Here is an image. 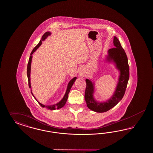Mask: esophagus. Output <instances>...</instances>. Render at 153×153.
Returning a JSON list of instances; mask_svg holds the SVG:
<instances>
[{
    "label": "esophagus",
    "instance_id": "34e87169",
    "mask_svg": "<svg viewBox=\"0 0 153 153\" xmlns=\"http://www.w3.org/2000/svg\"><path fill=\"white\" fill-rule=\"evenodd\" d=\"M79 76H81V77H84L85 76V73L83 72V71H81L79 73Z\"/></svg>",
    "mask_w": 153,
    "mask_h": 153
}]
</instances>
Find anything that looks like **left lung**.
<instances>
[{"label":"left lung","instance_id":"obj_1","mask_svg":"<svg viewBox=\"0 0 153 153\" xmlns=\"http://www.w3.org/2000/svg\"><path fill=\"white\" fill-rule=\"evenodd\" d=\"M113 44L114 48L108 50L107 56L108 62H113L116 68L120 71V75L116 90L111 97L105 102H99L94 98V83L88 79H86V88L85 93V99L87 106L93 111L103 113L110 110L120 102L123 97L130 77V68L127 56L125 51L120 45L119 40L114 36Z\"/></svg>","mask_w":153,"mask_h":153}]
</instances>
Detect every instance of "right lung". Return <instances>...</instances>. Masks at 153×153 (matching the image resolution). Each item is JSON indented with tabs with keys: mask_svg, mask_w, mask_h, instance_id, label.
I'll list each match as a JSON object with an SVG mask.
<instances>
[{
	"mask_svg": "<svg viewBox=\"0 0 153 153\" xmlns=\"http://www.w3.org/2000/svg\"><path fill=\"white\" fill-rule=\"evenodd\" d=\"M51 32H46L42 36V40L40 41L39 43L37 44L36 46H35L33 49V51H31V54H30V58H29V59H28V62L27 65V75L28 81V86L29 88H31V82H30V72H31V61H32V58H33V54L37 50V49L39 48V47L40 46L42 45V42L45 40V39H46V37H48V36L51 35ZM77 79V77H74V79H72L69 83L68 84V86H67V90H66V92L65 93V96L64 97H63V99L60 100V102H58L57 104H54V105H45L44 104H42V103H40V102L37 101V99L35 98V97H34V95H33V93H32V91H31V93L32 94V95H33V97H34V98L36 99V100L38 102V103L42 106V108H44V107H46V108L50 109V110H55V109H60L61 108H62L63 107L65 106L66 102L67 100V99H68V94L70 93V90L72 88L73 84L74 83L76 79Z\"/></svg>",
	"mask_w": 153,
	"mask_h": 153,
	"instance_id": "1",
	"label": "right lung"
}]
</instances>
